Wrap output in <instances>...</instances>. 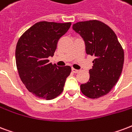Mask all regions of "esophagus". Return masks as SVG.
Masks as SVG:
<instances>
[{
    "label": "esophagus",
    "instance_id": "34e87169",
    "mask_svg": "<svg viewBox=\"0 0 132 132\" xmlns=\"http://www.w3.org/2000/svg\"><path fill=\"white\" fill-rule=\"evenodd\" d=\"M72 72H73V73H74V74H77V73H78L79 71L78 70H76V69H74V68H72Z\"/></svg>",
    "mask_w": 132,
    "mask_h": 132
}]
</instances>
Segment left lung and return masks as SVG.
Wrapping results in <instances>:
<instances>
[{"label":"left lung","instance_id":"obj_1","mask_svg":"<svg viewBox=\"0 0 132 132\" xmlns=\"http://www.w3.org/2000/svg\"><path fill=\"white\" fill-rule=\"evenodd\" d=\"M72 28L84 39L88 55H94L90 79L80 88L84 95L97 99L111 90L120 76L124 51L116 35L104 23L97 20L80 21Z\"/></svg>","mask_w":132,"mask_h":132}]
</instances>
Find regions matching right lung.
Listing matches in <instances>:
<instances>
[{"mask_svg": "<svg viewBox=\"0 0 132 132\" xmlns=\"http://www.w3.org/2000/svg\"><path fill=\"white\" fill-rule=\"evenodd\" d=\"M71 23L40 21L28 29L18 40L15 51L19 75L28 90L37 97L50 100L63 91L70 66L58 67L49 62L58 40Z\"/></svg>", "mask_w": 132, "mask_h": 132, "instance_id": "obj_1", "label": "right lung"}]
</instances>
